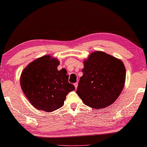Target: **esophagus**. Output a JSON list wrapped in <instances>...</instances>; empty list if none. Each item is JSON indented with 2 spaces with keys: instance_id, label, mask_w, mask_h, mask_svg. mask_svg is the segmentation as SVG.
I'll return each instance as SVG.
<instances>
[{
  "instance_id": "34e87169",
  "label": "esophagus",
  "mask_w": 147,
  "mask_h": 147,
  "mask_svg": "<svg viewBox=\"0 0 147 147\" xmlns=\"http://www.w3.org/2000/svg\"><path fill=\"white\" fill-rule=\"evenodd\" d=\"M78 82H76V83L74 84V86H75L76 89H77V88H78Z\"/></svg>"
}]
</instances>
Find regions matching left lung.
<instances>
[{"label": "left lung", "instance_id": "obj_1", "mask_svg": "<svg viewBox=\"0 0 147 147\" xmlns=\"http://www.w3.org/2000/svg\"><path fill=\"white\" fill-rule=\"evenodd\" d=\"M84 65L76 91L84 103L94 109L113 104L125 83L126 69L122 61L104 52L95 51Z\"/></svg>", "mask_w": 147, "mask_h": 147}]
</instances>
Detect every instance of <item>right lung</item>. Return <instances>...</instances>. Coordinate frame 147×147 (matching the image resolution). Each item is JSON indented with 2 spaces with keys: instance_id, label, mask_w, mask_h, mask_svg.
<instances>
[{
  "instance_id": "obj_1",
  "label": "right lung",
  "mask_w": 147,
  "mask_h": 147,
  "mask_svg": "<svg viewBox=\"0 0 147 147\" xmlns=\"http://www.w3.org/2000/svg\"><path fill=\"white\" fill-rule=\"evenodd\" d=\"M59 60L49 55L30 63L22 72V90L31 104L38 110L51 112L63 106L67 94L75 90L69 83L67 71L57 70Z\"/></svg>"
}]
</instances>
